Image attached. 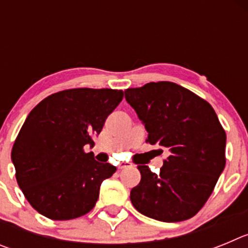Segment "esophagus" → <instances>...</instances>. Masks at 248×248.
<instances>
[{"label": "esophagus", "instance_id": "obj_1", "mask_svg": "<svg viewBox=\"0 0 248 248\" xmlns=\"http://www.w3.org/2000/svg\"><path fill=\"white\" fill-rule=\"evenodd\" d=\"M131 164L128 163V161H120L119 165H118V168L119 169H125V168H130Z\"/></svg>", "mask_w": 248, "mask_h": 248}]
</instances>
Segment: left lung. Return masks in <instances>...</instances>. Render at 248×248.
Returning <instances> with one entry per match:
<instances>
[{
	"label": "left lung",
	"mask_w": 248,
	"mask_h": 248,
	"mask_svg": "<svg viewBox=\"0 0 248 248\" xmlns=\"http://www.w3.org/2000/svg\"><path fill=\"white\" fill-rule=\"evenodd\" d=\"M125 99L157 153L166 151L159 174L139 165L141 180L130 191L133 206L163 222L187 220L205 205L225 169L226 133L214 108L171 82L129 88Z\"/></svg>",
	"instance_id": "8db88e82"
}]
</instances>
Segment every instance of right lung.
I'll list each match as a JSON object with an SVG mask.
<instances>
[{"instance_id":"1","label":"right lung","mask_w":248,"mask_h":248,"mask_svg":"<svg viewBox=\"0 0 248 248\" xmlns=\"http://www.w3.org/2000/svg\"><path fill=\"white\" fill-rule=\"evenodd\" d=\"M123 99L114 89H68L37 104L13 144L11 159L28 202L50 220L88 214L103 181L117 168L98 163L84 145H94L105 119Z\"/></svg>"}]
</instances>
